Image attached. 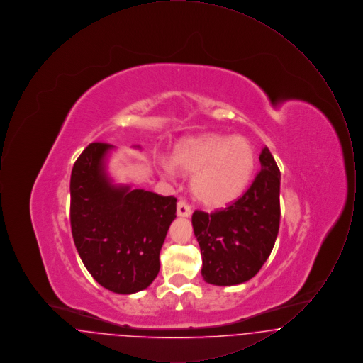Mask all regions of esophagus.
Instances as JSON below:
<instances>
[{"mask_svg": "<svg viewBox=\"0 0 363 363\" xmlns=\"http://www.w3.org/2000/svg\"><path fill=\"white\" fill-rule=\"evenodd\" d=\"M177 213H178V216L189 218L190 215H191V207H190L186 201L181 200V201H178V204H177Z\"/></svg>", "mask_w": 363, "mask_h": 363, "instance_id": "esophagus-1", "label": "esophagus"}]
</instances>
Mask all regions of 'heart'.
<instances>
[{"instance_id":"obj_1","label":"heart","mask_w":363,"mask_h":363,"mask_svg":"<svg viewBox=\"0 0 363 363\" xmlns=\"http://www.w3.org/2000/svg\"><path fill=\"white\" fill-rule=\"evenodd\" d=\"M256 166L252 144L242 136L206 133L181 140L173 162L160 160L162 174L173 178L175 167L193 175L191 189L197 200L209 207H223L247 188Z\"/></svg>"}]
</instances>
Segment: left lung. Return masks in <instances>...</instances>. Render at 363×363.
Returning <instances> with one entry per match:
<instances>
[{"instance_id":"left-lung-1","label":"left lung","mask_w":363,"mask_h":363,"mask_svg":"<svg viewBox=\"0 0 363 363\" xmlns=\"http://www.w3.org/2000/svg\"><path fill=\"white\" fill-rule=\"evenodd\" d=\"M261 170L241 197L220 211H194L191 225L209 284L234 286L255 277L269 257L280 223V172L271 151L259 154Z\"/></svg>"}]
</instances>
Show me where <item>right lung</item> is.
I'll return each mask as SVG.
<instances>
[{"label": "right lung", "mask_w": 363, "mask_h": 363, "mask_svg": "<svg viewBox=\"0 0 363 363\" xmlns=\"http://www.w3.org/2000/svg\"><path fill=\"white\" fill-rule=\"evenodd\" d=\"M113 148L91 143L74 162L70 227L92 277L113 293L133 294L159 274V253L177 216V199L114 185L106 173V156Z\"/></svg>", "instance_id": "add662e5"}]
</instances>
